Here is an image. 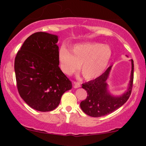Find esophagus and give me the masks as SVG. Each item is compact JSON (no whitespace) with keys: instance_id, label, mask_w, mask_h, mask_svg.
I'll return each instance as SVG.
<instances>
[{"instance_id":"obj_1","label":"esophagus","mask_w":146,"mask_h":146,"mask_svg":"<svg viewBox=\"0 0 146 146\" xmlns=\"http://www.w3.org/2000/svg\"><path fill=\"white\" fill-rule=\"evenodd\" d=\"M74 88H79V87L81 86V84H80L79 82H74Z\"/></svg>"}]
</instances>
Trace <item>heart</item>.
<instances>
[{
  "label": "heart",
  "instance_id": "b5f03b06",
  "mask_svg": "<svg viewBox=\"0 0 146 146\" xmlns=\"http://www.w3.org/2000/svg\"><path fill=\"white\" fill-rule=\"evenodd\" d=\"M111 58L108 46L98 42H86L72 46L71 52L61 47L58 53L60 67L66 74L71 75L80 67L86 79L97 78L103 73Z\"/></svg>",
  "mask_w": 146,
  "mask_h": 146
}]
</instances>
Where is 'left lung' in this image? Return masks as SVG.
<instances>
[{
    "mask_svg": "<svg viewBox=\"0 0 146 146\" xmlns=\"http://www.w3.org/2000/svg\"><path fill=\"white\" fill-rule=\"evenodd\" d=\"M131 62L130 84L127 91L121 96L114 97L107 90L106 80L111 66L95 80L82 84V88L87 92V98L80 103V107L84 113L90 117H100L113 113L124 104L130 98L133 85L134 63L132 60Z\"/></svg>",
    "mask_w": 146,
    "mask_h": 146,
    "instance_id": "8db88e82",
    "label": "left lung"
}]
</instances>
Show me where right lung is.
Listing matches in <instances>:
<instances>
[{
	"mask_svg": "<svg viewBox=\"0 0 146 146\" xmlns=\"http://www.w3.org/2000/svg\"><path fill=\"white\" fill-rule=\"evenodd\" d=\"M58 36L36 32L27 38L15 58L20 96L33 109L54 110L72 84L59 67Z\"/></svg>",
	"mask_w": 146,
	"mask_h": 146,
	"instance_id": "right-lung-1",
	"label": "right lung"
}]
</instances>
